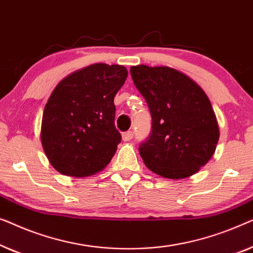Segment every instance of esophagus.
<instances>
[{
  "label": "esophagus",
  "mask_w": 253,
  "mask_h": 253,
  "mask_svg": "<svg viewBox=\"0 0 253 253\" xmlns=\"http://www.w3.org/2000/svg\"><path fill=\"white\" fill-rule=\"evenodd\" d=\"M133 135H134L133 131L128 130V131H126V133L123 134V140L124 141H130L131 138H133Z\"/></svg>",
  "instance_id": "1"
}]
</instances>
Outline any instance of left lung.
Listing matches in <instances>:
<instances>
[{"instance_id":"8db88e82","label":"left lung","mask_w":253,"mask_h":253,"mask_svg":"<svg viewBox=\"0 0 253 253\" xmlns=\"http://www.w3.org/2000/svg\"><path fill=\"white\" fill-rule=\"evenodd\" d=\"M130 76L152 119L151 133L138 147L145 166L169 179L197 173L219 141L218 122L204 90L166 66H131Z\"/></svg>"}]
</instances>
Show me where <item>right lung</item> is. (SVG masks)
<instances>
[{
	"instance_id": "1",
	"label": "right lung",
	"mask_w": 253,
	"mask_h": 253,
	"mask_svg": "<svg viewBox=\"0 0 253 253\" xmlns=\"http://www.w3.org/2000/svg\"><path fill=\"white\" fill-rule=\"evenodd\" d=\"M122 65L94 64L57 84L44 106L41 142L59 173L83 177L102 170L122 141L113 99L125 84Z\"/></svg>"
}]
</instances>
